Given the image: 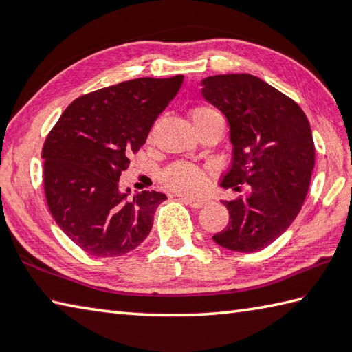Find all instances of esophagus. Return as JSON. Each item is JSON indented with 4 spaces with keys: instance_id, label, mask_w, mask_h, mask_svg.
<instances>
[{
    "instance_id": "esophagus-1",
    "label": "esophagus",
    "mask_w": 352,
    "mask_h": 352,
    "mask_svg": "<svg viewBox=\"0 0 352 352\" xmlns=\"http://www.w3.org/2000/svg\"><path fill=\"white\" fill-rule=\"evenodd\" d=\"M182 200L184 201V204H188L189 206H192V208H201V206H205L208 204L206 199H201V197H186V195H183Z\"/></svg>"
}]
</instances>
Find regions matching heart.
Listing matches in <instances>:
<instances>
[{"label": "heart", "instance_id": "obj_1", "mask_svg": "<svg viewBox=\"0 0 352 352\" xmlns=\"http://www.w3.org/2000/svg\"><path fill=\"white\" fill-rule=\"evenodd\" d=\"M190 119H192L194 127L197 132L208 126H220L222 129L225 127V119L222 113L210 104L194 107L190 110ZM160 182L163 183V186L170 190H175V192L192 194L197 192L204 186V172L194 164L174 163L162 172Z\"/></svg>", "mask_w": 352, "mask_h": 352}]
</instances>
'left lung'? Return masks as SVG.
I'll return each mask as SVG.
<instances>
[{"label": "left lung", "instance_id": "1", "mask_svg": "<svg viewBox=\"0 0 352 352\" xmlns=\"http://www.w3.org/2000/svg\"><path fill=\"white\" fill-rule=\"evenodd\" d=\"M201 85L204 98L230 124L233 160L220 184L250 186L247 199L222 200L230 222L212 239L234 252H259L289 228L305 204L315 166L311 126L294 99L256 76H210Z\"/></svg>", "mask_w": 352, "mask_h": 352}]
</instances>
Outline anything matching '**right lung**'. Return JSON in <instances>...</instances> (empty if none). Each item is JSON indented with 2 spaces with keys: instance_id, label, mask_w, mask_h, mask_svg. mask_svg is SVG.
<instances>
[{
  "instance_id": "right-lung-1",
  "label": "right lung",
  "mask_w": 352,
  "mask_h": 352,
  "mask_svg": "<svg viewBox=\"0 0 352 352\" xmlns=\"http://www.w3.org/2000/svg\"><path fill=\"white\" fill-rule=\"evenodd\" d=\"M183 76L140 77L73 100L47 133L41 151L47 208L83 252L115 258L151 233L162 192H119L129 157L144 146L155 119L170 102Z\"/></svg>"
}]
</instances>
